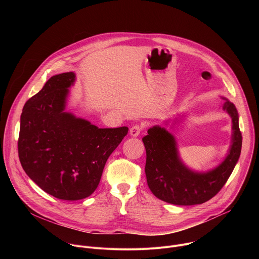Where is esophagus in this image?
Returning <instances> with one entry per match:
<instances>
[{"instance_id": "34e87169", "label": "esophagus", "mask_w": 259, "mask_h": 259, "mask_svg": "<svg viewBox=\"0 0 259 259\" xmlns=\"http://www.w3.org/2000/svg\"><path fill=\"white\" fill-rule=\"evenodd\" d=\"M142 130V127L140 125H134L130 128V135L133 137H137Z\"/></svg>"}]
</instances>
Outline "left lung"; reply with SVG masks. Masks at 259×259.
<instances>
[{"mask_svg": "<svg viewBox=\"0 0 259 259\" xmlns=\"http://www.w3.org/2000/svg\"><path fill=\"white\" fill-rule=\"evenodd\" d=\"M223 108L233 122L232 145L225 161L211 171H192L179 159L174 136L165 128L154 126L142 138L146 151L147 186L160 200L181 206L203 204L212 199L226 184L241 154L242 133L234 103L226 99Z\"/></svg>", "mask_w": 259, "mask_h": 259, "instance_id": "left-lung-1", "label": "left lung"}]
</instances>
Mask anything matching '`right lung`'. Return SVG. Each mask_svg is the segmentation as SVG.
<instances>
[{"instance_id": "right-lung-1", "label": "right lung", "mask_w": 259, "mask_h": 259, "mask_svg": "<svg viewBox=\"0 0 259 259\" xmlns=\"http://www.w3.org/2000/svg\"><path fill=\"white\" fill-rule=\"evenodd\" d=\"M75 73L51 77L29 98L20 117L18 156L28 177L47 194L66 201L89 197L127 127L98 128L64 112Z\"/></svg>"}]
</instances>
